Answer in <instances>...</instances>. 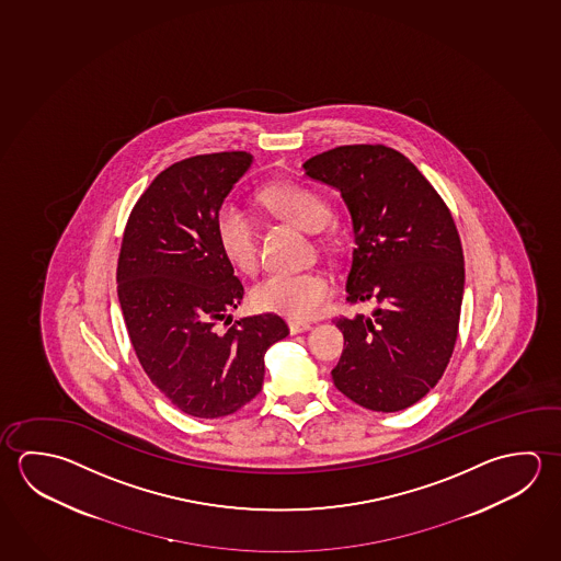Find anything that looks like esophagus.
Returning a JSON list of instances; mask_svg holds the SVG:
<instances>
[{"mask_svg":"<svg viewBox=\"0 0 561 561\" xmlns=\"http://www.w3.org/2000/svg\"><path fill=\"white\" fill-rule=\"evenodd\" d=\"M289 333H305V331H309L311 329V323H307V321H289Z\"/></svg>","mask_w":561,"mask_h":561,"instance_id":"obj_1","label":"esophagus"}]
</instances>
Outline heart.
Segmentation results:
<instances>
[{
  "mask_svg": "<svg viewBox=\"0 0 561 561\" xmlns=\"http://www.w3.org/2000/svg\"><path fill=\"white\" fill-rule=\"evenodd\" d=\"M262 207L305 232H321L331 220V208L311 188L277 183L260 193ZM218 247L232 266L252 272L256 266L257 230L252 217L237 203H222L215 217ZM331 294V279L323 272L276 274L254 287L252 299L257 309L282 314L291 321H305L323 311Z\"/></svg>",
  "mask_w": 561,
  "mask_h": 561,
  "instance_id": "heart-1",
  "label": "heart"
}]
</instances>
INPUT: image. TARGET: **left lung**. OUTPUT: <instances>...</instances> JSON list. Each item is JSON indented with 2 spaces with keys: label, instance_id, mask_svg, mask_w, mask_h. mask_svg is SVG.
<instances>
[{
  "label": "left lung",
  "instance_id": "left-lung-1",
  "mask_svg": "<svg viewBox=\"0 0 561 561\" xmlns=\"http://www.w3.org/2000/svg\"><path fill=\"white\" fill-rule=\"evenodd\" d=\"M336 188L353 222L346 301L370 317L339 319L333 382L373 412H400L439 382L457 341L465 262L449 208L412 161L386 146H341L304 163Z\"/></svg>",
  "mask_w": 561,
  "mask_h": 561
}]
</instances>
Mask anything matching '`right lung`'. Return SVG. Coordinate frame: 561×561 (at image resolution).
<instances>
[{
  "instance_id": "right-lung-1",
  "label": "right lung",
  "mask_w": 561,
  "mask_h": 561,
  "mask_svg": "<svg viewBox=\"0 0 561 561\" xmlns=\"http://www.w3.org/2000/svg\"><path fill=\"white\" fill-rule=\"evenodd\" d=\"M252 163L247 151H225L161 171L131 210L119 250V307L139 364L173 405L201 420L256 398L264 354L289 334L274 313L218 329L244 285L218 247L215 217Z\"/></svg>"
}]
</instances>
